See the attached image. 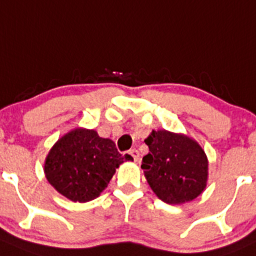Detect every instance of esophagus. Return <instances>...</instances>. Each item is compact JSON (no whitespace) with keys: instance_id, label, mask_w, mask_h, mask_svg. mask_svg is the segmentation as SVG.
Masks as SVG:
<instances>
[{"instance_id":"1","label":"esophagus","mask_w":256,"mask_h":256,"mask_svg":"<svg viewBox=\"0 0 256 256\" xmlns=\"http://www.w3.org/2000/svg\"><path fill=\"white\" fill-rule=\"evenodd\" d=\"M130 154L132 156L133 160H134L136 162H138V160H140V152H138V150H136V148H134V150H130Z\"/></svg>"}]
</instances>
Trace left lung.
I'll return each mask as SVG.
<instances>
[{"mask_svg": "<svg viewBox=\"0 0 256 256\" xmlns=\"http://www.w3.org/2000/svg\"><path fill=\"white\" fill-rule=\"evenodd\" d=\"M150 153L142 170L148 184L163 202L178 205L202 194L208 182L205 150L192 138L168 130H152L144 140Z\"/></svg>", "mask_w": 256, "mask_h": 256, "instance_id": "8db88e82", "label": "left lung"}]
</instances>
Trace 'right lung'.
Wrapping results in <instances>:
<instances>
[{
	"label": "right lung",
	"instance_id": "right-lung-1",
	"mask_svg": "<svg viewBox=\"0 0 256 256\" xmlns=\"http://www.w3.org/2000/svg\"><path fill=\"white\" fill-rule=\"evenodd\" d=\"M130 154L122 156L116 143L93 130L76 128L60 138L45 160V176L58 192L74 202L96 198L116 170Z\"/></svg>",
	"mask_w": 256,
	"mask_h": 256
}]
</instances>
